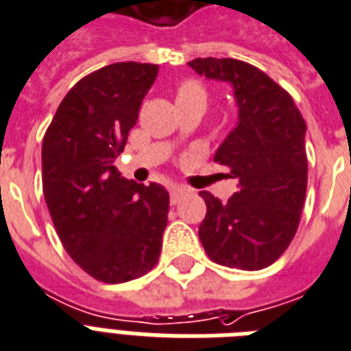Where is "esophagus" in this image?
Returning a JSON list of instances; mask_svg holds the SVG:
<instances>
[{
  "mask_svg": "<svg viewBox=\"0 0 351 351\" xmlns=\"http://www.w3.org/2000/svg\"><path fill=\"white\" fill-rule=\"evenodd\" d=\"M184 190H181V189H172L170 190V203L172 204H178L179 201H181V199L184 197Z\"/></svg>",
  "mask_w": 351,
  "mask_h": 351,
  "instance_id": "34e87169",
  "label": "esophagus"
}]
</instances>
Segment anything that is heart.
Listing matches in <instances>:
<instances>
[{
	"label": "heart",
	"mask_w": 351,
	"mask_h": 351,
	"mask_svg": "<svg viewBox=\"0 0 351 351\" xmlns=\"http://www.w3.org/2000/svg\"><path fill=\"white\" fill-rule=\"evenodd\" d=\"M176 103L178 106L183 105H199L204 106L206 103V90L204 86L195 80L181 81L176 88Z\"/></svg>",
	"instance_id": "heart-1"
}]
</instances>
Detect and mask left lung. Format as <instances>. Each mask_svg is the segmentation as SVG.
<instances>
[{
  "instance_id": "obj_1",
  "label": "left lung",
  "mask_w": 351,
  "mask_h": 351,
  "mask_svg": "<svg viewBox=\"0 0 351 351\" xmlns=\"http://www.w3.org/2000/svg\"><path fill=\"white\" fill-rule=\"evenodd\" d=\"M197 74L234 86L237 127L214 156L237 179V192L221 203L199 192L206 215L199 239L217 265L261 270L276 263L297 232L306 199V123L291 96L270 75L232 58L190 61Z\"/></svg>"
}]
</instances>
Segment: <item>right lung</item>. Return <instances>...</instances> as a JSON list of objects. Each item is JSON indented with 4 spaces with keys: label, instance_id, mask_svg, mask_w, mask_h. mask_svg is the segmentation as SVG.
<instances>
[{
    "label": "right lung",
    "instance_id": "obj_1",
    "mask_svg": "<svg viewBox=\"0 0 351 351\" xmlns=\"http://www.w3.org/2000/svg\"><path fill=\"white\" fill-rule=\"evenodd\" d=\"M158 70L127 61L85 75L43 137V193L56 232L74 263L108 285L145 276L161 254L168 192L114 167Z\"/></svg>",
    "mask_w": 351,
    "mask_h": 351
}]
</instances>
